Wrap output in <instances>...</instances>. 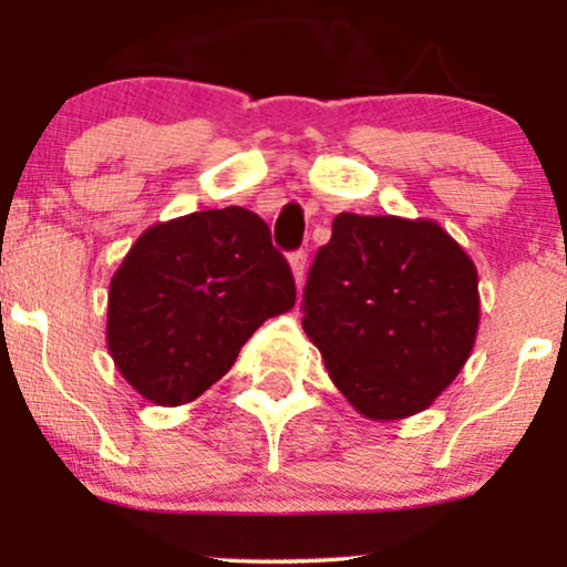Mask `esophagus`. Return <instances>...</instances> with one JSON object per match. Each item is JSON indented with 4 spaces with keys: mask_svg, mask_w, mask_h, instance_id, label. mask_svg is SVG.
<instances>
[{
    "mask_svg": "<svg viewBox=\"0 0 567 567\" xmlns=\"http://www.w3.org/2000/svg\"><path fill=\"white\" fill-rule=\"evenodd\" d=\"M290 271H292V279H296V285L301 288L303 285V275H306V252L298 250L290 256Z\"/></svg>",
    "mask_w": 567,
    "mask_h": 567,
    "instance_id": "obj_1",
    "label": "esophagus"
}]
</instances>
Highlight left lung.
<instances>
[{
  "label": "left lung",
  "mask_w": 567,
  "mask_h": 567,
  "mask_svg": "<svg viewBox=\"0 0 567 567\" xmlns=\"http://www.w3.org/2000/svg\"><path fill=\"white\" fill-rule=\"evenodd\" d=\"M477 266L437 220L341 213L303 290V333L370 421L421 413L470 360Z\"/></svg>",
  "instance_id": "1"
}]
</instances>
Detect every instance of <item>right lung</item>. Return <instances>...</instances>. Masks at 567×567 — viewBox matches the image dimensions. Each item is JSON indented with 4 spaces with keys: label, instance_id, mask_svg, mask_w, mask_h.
<instances>
[{
    "label": "right lung",
    "instance_id": "1",
    "mask_svg": "<svg viewBox=\"0 0 567 567\" xmlns=\"http://www.w3.org/2000/svg\"><path fill=\"white\" fill-rule=\"evenodd\" d=\"M292 303L290 266L256 213H188L148 226L122 258L109 285L106 347L143 400L186 405Z\"/></svg>",
    "mask_w": 567,
    "mask_h": 567
}]
</instances>
